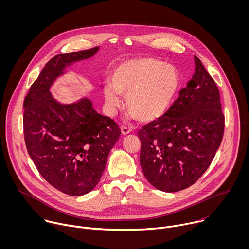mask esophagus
<instances>
[{"label": "esophagus", "instance_id": "esophagus-1", "mask_svg": "<svg viewBox=\"0 0 249 249\" xmlns=\"http://www.w3.org/2000/svg\"><path fill=\"white\" fill-rule=\"evenodd\" d=\"M131 129L130 128H128V127H125V126H122L121 127V133H122V135H127V134H129V133H131Z\"/></svg>", "mask_w": 249, "mask_h": 249}]
</instances>
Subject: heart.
Listing matches in <instances>:
<instances>
[{
	"instance_id": "heart-1",
	"label": "heart",
	"mask_w": 249,
	"mask_h": 249,
	"mask_svg": "<svg viewBox=\"0 0 249 249\" xmlns=\"http://www.w3.org/2000/svg\"><path fill=\"white\" fill-rule=\"evenodd\" d=\"M178 71L155 58H135L118 64L105 83L103 97L107 112L114 115L125 96L126 109L140 122L149 123L162 117L178 91Z\"/></svg>"
}]
</instances>
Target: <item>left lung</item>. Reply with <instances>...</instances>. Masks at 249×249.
<instances>
[{
  "label": "left lung",
  "mask_w": 249,
  "mask_h": 249,
  "mask_svg": "<svg viewBox=\"0 0 249 249\" xmlns=\"http://www.w3.org/2000/svg\"><path fill=\"white\" fill-rule=\"evenodd\" d=\"M195 73L160 119L138 132L140 164L148 181L163 192L194 184L210 166L224 135L219 89L194 56Z\"/></svg>",
  "instance_id": "1"
}]
</instances>
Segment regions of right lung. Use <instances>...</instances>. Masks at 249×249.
<instances>
[{"mask_svg": "<svg viewBox=\"0 0 249 249\" xmlns=\"http://www.w3.org/2000/svg\"><path fill=\"white\" fill-rule=\"evenodd\" d=\"M98 51L94 47L53 57L23 102L28 155L49 184L71 196H82L96 186L121 130L112 119L97 113L89 97L63 103L50 89L67 69Z\"/></svg>", "mask_w": 249, "mask_h": 249, "instance_id": "right-lung-1", "label": "right lung"}]
</instances>
